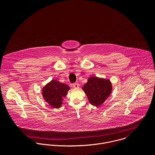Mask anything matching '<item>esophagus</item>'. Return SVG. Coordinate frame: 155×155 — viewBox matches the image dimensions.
I'll return each mask as SVG.
<instances>
[{
  "label": "esophagus",
  "instance_id": "1",
  "mask_svg": "<svg viewBox=\"0 0 155 155\" xmlns=\"http://www.w3.org/2000/svg\"><path fill=\"white\" fill-rule=\"evenodd\" d=\"M73 87L75 89L79 88V84L78 83H74L73 84Z\"/></svg>",
  "mask_w": 155,
  "mask_h": 155
}]
</instances>
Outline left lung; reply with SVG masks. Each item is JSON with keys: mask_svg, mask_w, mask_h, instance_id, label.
Segmentation results:
<instances>
[{"mask_svg": "<svg viewBox=\"0 0 155 155\" xmlns=\"http://www.w3.org/2000/svg\"><path fill=\"white\" fill-rule=\"evenodd\" d=\"M82 89L90 103L98 106L103 104L110 94L111 85L109 80L92 76L89 78Z\"/></svg>", "mask_w": 155, "mask_h": 155, "instance_id": "left-lung-1", "label": "left lung"}]
</instances>
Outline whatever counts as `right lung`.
<instances>
[{
    "label": "right lung",
    "mask_w": 155,
    "mask_h": 155,
    "mask_svg": "<svg viewBox=\"0 0 155 155\" xmlns=\"http://www.w3.org/2000/svg\"><path fill=\"white\" fill-rule=\"evenodd\" d=\"M69 89V87L66 84L52 80L43 88L42 95L45 100L51 106L59 108Z\"/></svg>",
    "instance_id": "right-lung-1"
}]
</instances>
